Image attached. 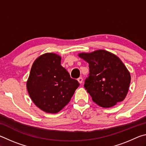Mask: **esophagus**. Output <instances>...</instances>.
<instances>
[{
    "instance_id": "obj_1",
    "label": "esophagus",
    "mask_w": 146,
    "mask_h": 146,
    "mask_svg": "<svg viewBox=\"0 0 146 146\" xmlns=\"http://www.w3.org/2000/svg\"><path fill=\"white\" fill-rule=\"evenodd\" d=\"M78 82L80 83V84H82V82H83V78L82 77H79L78 78Z\"/></svg>"
}]
</instances>
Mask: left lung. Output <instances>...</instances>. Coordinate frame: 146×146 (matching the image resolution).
Returning <instances> with one entry per match:
<instances>
[{"label": "left lung", "instance_id": "8db88e82", "mask_svg": "<svg viewBox=\"0 0 146 146\" xmlns=\"http://www.w3.org/2000/svg\"><path fill=\"white\" fill-rule=\"evenodd\" d=\"M78 56L89 64L90 73L84 86L94 102L102 108H110L124 100L131 75L118 56L102 49Z\"/></svg>", "mask_w": 146, "mask_h": 146}]
</instances>
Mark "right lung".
Here are the masks:
<instances>
[{
    "instance_id": "1",
    "label": "right lung",
    "mask_w": 146,
    "mask_h": 146,
    "mask_svg": "<svg viewBox=\"0 0 146 146\" xmlns=\"http://www.w3.org/2000/svg\"><path fill=\"white\" fill-rule=\"evenodd\" d=\"M61 57L48 53L32 65L27 89L33 103L44 111L56 113L70 102L78 82L60 65Z\"/></svg>"
}]
</instances>
